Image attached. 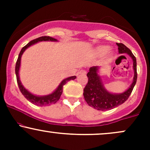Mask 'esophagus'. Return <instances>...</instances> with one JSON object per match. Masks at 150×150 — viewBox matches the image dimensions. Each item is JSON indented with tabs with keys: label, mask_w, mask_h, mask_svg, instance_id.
Masks as SVG:
<instances>
[{
	"label": "esophagus",
	"mask_w": 150,
	"mask_h": 150,
	"mask_svg": "<svg viewBox=\"0 0 150 150\" xmlns=\"http://www.w3.org/2000/svg\"><path fill=\"white\" fill-rule=\"evenodd\" d=\"M79 73H80V74H85L86 73V70H80V71H79Z\"/></svg>",
	"instance_id": "34e87169"
}]
</instances>
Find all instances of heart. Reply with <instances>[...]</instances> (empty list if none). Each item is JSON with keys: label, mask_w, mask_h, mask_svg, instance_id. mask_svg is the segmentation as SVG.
<instances>
[{"label": "heart", "mask_w": 150, "mask_h": 150, "mask_svg": "<svg viewBox=\"0 0 150 150\" xmlns=\"http://www.w3.org/2000/svg\"><path fill=\"white\" fill-rule=\"evenodd\" d=\"M109 47L107 46H99L96 50V52L99 55H104L109 51Z\"/></svg>", "instance_id": "heart-1"}]
</instances>
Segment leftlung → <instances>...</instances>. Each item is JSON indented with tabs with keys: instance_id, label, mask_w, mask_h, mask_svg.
<instances>
[{
	"instance_id": "left-lung-1",
	"label": "left lung",
	"mask_w": 150,
	"mask_h": 150,
	"mask_svg": "<svg viewBox=\"0 0 150 150\" xmlns=\"http://www.w3.org/2000/svg\"><path fill=\"white\" fill-rule=\"evenodd\" d=\"M116 44L118 46V52L127 53L133 61V81L130 87L125 92L121 94H112L104 88L100 77L98 75V66L91 67L87 74L88 82L84 88L83 95L87 104L99 111L111 110L123 104L130 97L137 82V62L135 56L123 44L116 43Z\"/></svg>"
}]
</instances>
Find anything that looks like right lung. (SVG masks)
<instances>
[{"instance_id":"obj_1","label":"right lung","mask_w":150,"mask_h":150,"mask_svg":"<svg viewBox=\"0 0 150 150\" xmlns=\"http://www.w3.org/2000/svg\"><path fill=\"white\" fill-rule=\"evenodd\" d=\"M42 41H51V42H57V39H54V38L51 37H47V36H44V37H41L37 38V39H34V40L31 41L30 42H29L27 45L24 46L23 48L20 51V53H19L18 58L16 62V65H15V74H16V77H17V82H18V85L20 89V92L23 96L28 101H30L31 103H32L33 104L37 105V106H49V105L55 104L57 101L59 100L60 97H61L62 92H63V85H65L68 81L70 80H75L76 78V76H71L68 77V78L64 79L62 82H61L57 89L54 91L53 93L49 94V95L46 96H36L32 94V93H30L29 91H27L25 87H23V85H22L21 82L20 80V77H19V70H20V61H21V57L22 55L23 54L24 51L28 47H30V46L33 45V44H36V43L39 42H42Z\"/></svg>"}]
</instances>
